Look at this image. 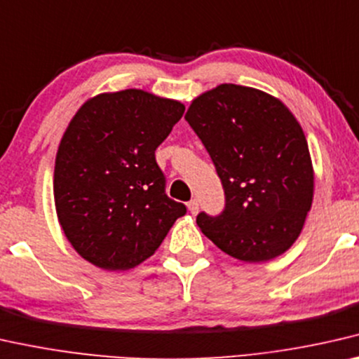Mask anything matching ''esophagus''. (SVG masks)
Segmentation results:
<instances>
[{"label": "esophagus", "mask_w": 359, "mask_h": 359, "mask_svg": "<svg viewBox=\"0 0 359 359\" xmlns=\"http://www.w3.org/2000/svg\"><path fill=\"white\" fill-rule=\"evenodd\" d=\"M187 206H189V211H190L191 214H194V216L198 212V210H200V205H198L196 200L189 201V205H187Z\"/></svg>", "instance_id": "1"}]
</instances>
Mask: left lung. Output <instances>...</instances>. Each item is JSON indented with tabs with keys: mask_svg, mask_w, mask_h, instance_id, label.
<instances>
[{
	"mask_svg": "<svg viewBox=\"0 0 359 359\" xmlns=\"http://www.w3.org/2000/svg\"><path fill=\"white\" fill-rule=\"evenodd\" d=\"M185 121L210 153L226 195L219 216H196L201 232L247 263L285 253L302 232L314 190L295 116L261 90L222 83L191 101Z\"/></svg>",
	"mask_w": 359,
	"mask_h": 359,
	"instance_id": "1",
	"label": "left lung"
}]
</instances>
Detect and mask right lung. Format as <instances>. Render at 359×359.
I'll list each match as a JSON object with an SVG mask.
<instances>
[{
	"instance_id": "right-lung-1",
	"label": "right lung",
	"mask_w": 359,
	"mask_h": 359,
	"mask_svg": "<svg viewBox=\"0 0 359 359\" xmlns=\"http://www.w3.org/2000/svg\"><path fill=\"white\" fill-rule=\"evenodd\" d=\"M185 106L128 88L90 98L64 132L55 205L74 250L106 271L143 263L187 208L165 195L154 151Z\"/></svg>"
}]
</instances>
